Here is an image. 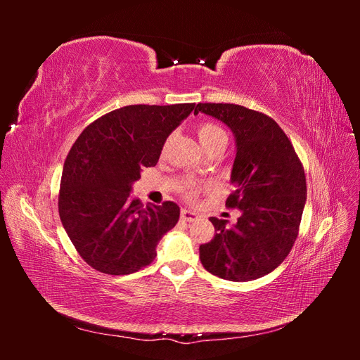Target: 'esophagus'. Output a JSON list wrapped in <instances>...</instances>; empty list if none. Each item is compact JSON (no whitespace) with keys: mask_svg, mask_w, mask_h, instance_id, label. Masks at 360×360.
Here are the masks:
<instances>
[{"mask_svg":"<svg viewBox=\"0 0 360 360\" xmlns=\"http://www.w3.org/2000/svg\"><path fill=\"white\" fill-rule=\"evenodd\" d=\"M181 219H183V221H188V222H193L195 219H198V213H195V212H192V210L183 209V210H181Z\"/></svg>","mask_w":360,"mask_h":360,"instance_id":"34e87169","label":"esophagus"}]
</instances>
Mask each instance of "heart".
<instances>
[{"label":"heart","mask_w":360,"mask_h":360,"mask_svg":"<svg viewBox=\"0 0 360 360\" xmlns=\"http://www.w3.org/2000/svg\"><path fill=\"white\" fill-rule=\"evenodd\" d=\"M197 135H198L200 143L204 148H209L210 146H213L216 143H221V141H226V135L224 132V129L214 123H209V122L200 123L197 126ZM195 195H197V191L191 188L188 191V198L192 200Z\"/></svg>","instance_id":"1"}]
</instances>
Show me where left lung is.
I'll use <instances>...</instances> for the list:
<instances>
[{"mask_svg":"<svg viewBox=\"0 0 360 360\" xmlns=\"http://www.w3.org/2000/svg\"><path fill=\"white\" fill-rule=\"evenodd\" d=\"M233 130L237 153L228 209L242 210L233 226L210 217L214 237L200 246L204 269L222 279L254 281L275 270L296 242L307 179L291 141L269 115L234 103H198Z\"/></svg>","mask_w":360,"mask_h":360,"instance_id":"left-lung-1","label":"left lung"}]
</instances>
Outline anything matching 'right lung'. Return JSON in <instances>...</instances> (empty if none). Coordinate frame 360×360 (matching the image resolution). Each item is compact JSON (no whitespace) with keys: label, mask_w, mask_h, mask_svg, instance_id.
<instances>
[{"label":"right lung","mask_w":360,"mask_h":360,"mask_svg":"<svg viewBox=\"0 0 360 360\" xmlns=\"http://www.w3.org/2000/svg\"><path fill=\"white\" fill-rule=\"evenodd\" d=\"M195 103L129 105L86 126L64 162L58 212L75 249L106 275H129L156 257L163 234L176 226V202L130 200L141 169L155 167L169 134Z\"/></svg>","instance_id":"1"}]
</instances>
